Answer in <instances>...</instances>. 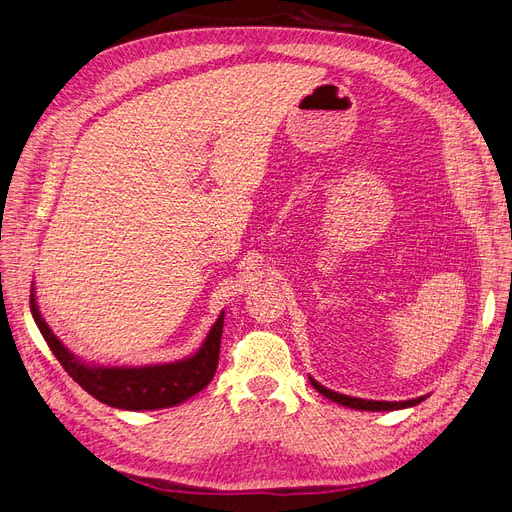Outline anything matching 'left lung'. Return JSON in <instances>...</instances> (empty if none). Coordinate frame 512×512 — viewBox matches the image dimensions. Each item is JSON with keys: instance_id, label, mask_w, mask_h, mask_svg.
<instances>
[{"instance_id": "8db88e82", "label": "left lung", "mask_w": 512, "mask_h": 512, "mask_svg": "<svg viewBox=\"0 0 512 512\" xmlns=\"http://www.w3.org/2000/svg\"><path fill=\"white\" fill-rule=\"evenodd\" d=\"M310 385L315 387L321 395H325L327 400H332L336 404H342V406H349V408H355V410H400V408H410V406H417L425 400V395H421V398H415V400H406V402H376V400H361V398H351V395H344V393H338V391H332L323 387L321 383H317L315 378L310 376Z\"/></svg>"}]
</instances>
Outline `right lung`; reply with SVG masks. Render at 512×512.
Instances as JSON below:
<instances>
[{
	"label": "right lung",
	"mask_w": 512,
	"mask_h": 512,
	"mask_svg": "<svg viewBox=\"0 0 512 512\" xmlns=\"http://www.w3.org/2000/svg\"><path fill=\"white\" fill-rule=\"evenodd\" d=\"M29 306L40 334L51 346L63 370L95 400L112 408L159 410L183 404L191 395L200 393L217 372L225 312L214 321L200 349L187 359L151 366H91L70 353L68 346L53 334V329L40 315L34 289H31Z\"/></svg>",
	"instance_id": "obj_1"
}]
</instances>
